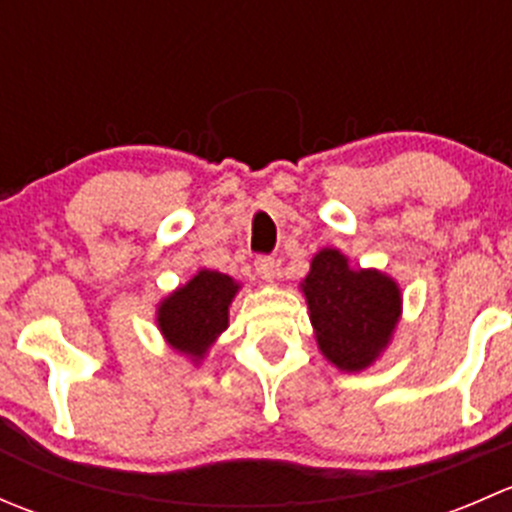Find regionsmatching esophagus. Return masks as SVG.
I'll return each instance as SVG.
<instances>
[{"instance_id":"obj_1","label":"esophagus","mask_w":512,"mask_h":512,"mask_svg":"<svg viewBox=\"0 0 512 512\" xmlns=\"http://www.w3.org/2000/svg\"><path fill=\"white\" fill-rule=\"evenodd\" d=\"M255 272L260 275V280L272 282L277 275V262L270 255H257L255 257Z\"/></svg>"}]
</instances>
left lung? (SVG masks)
Segmentation results:
<instances>
[{
	"label": "left lung",
	"mask_w": 512,
	"mask_h": 512,
	"mask_svg": "<svg viewBox=\"0 0 512 512\" xmlns=\"http://www.w3.org/2000/svg\"><path fill=\"white\" fill-rule=\"evenodd\" d=\"M302 289L319 349L339 369H366L389 344L401 312L394 280L376 270H349L342 252L322 250Z\"/></svg>",
	"instance_id": "1"
}]
</instances>
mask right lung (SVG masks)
I'll return each mask as SVG.
<instances>
[{"label":"right lung","instance_id":"right-lung-1","mask_svg":"<svg viewBox=\"0 0 512 512\" xmlns=\"http://www.w3.org/2000/svg\"><path fill=\"white\" fill-rule=\"evenodd\" d=\"M235 292L237 285L227 275L198 272L188 285L160 304V332L178 352L200 359L215 337L227 329V307Z\"/></svg>","mask_w":512,"mask_h":512}]
</instances>
